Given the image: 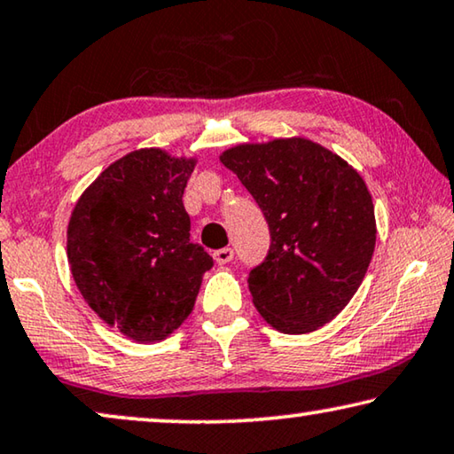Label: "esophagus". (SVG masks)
Here are the masks:
<instances>
[{"label": "esophagus", "instance_id": "34e87169", "mask_svg": "<svg viewBox=\"0 0 454 454\" xmlns=\"http://www.w3.org/2000/svg\"><path fill=\"white\" fill-rule=\"evenodd\" d=\"M213 257H215V262H217V263H229L233 260V249L231 247H221V249L215 251Z\"/></svg>", "mask_w": 454, "mask_h": 454}]
</instances>
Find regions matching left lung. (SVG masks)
<instances>
[{"mask_svg":"<svg viewBox=\"0 0 454 454\" xmlns=\"http://www.w3.org/2000/svg\"><path fill=\"white\" fill-rule=\"evenodd\" d=\"M221 162L262 208L270 249L247 284L255 309L288 334L317 331L364 282L375 213L364 178L310 139L241 144Z\"/></svg>","mask_w":454,"mask_h":454,"instance_id":"1","label":"left lung"}]
</instances>
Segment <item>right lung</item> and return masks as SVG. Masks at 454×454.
I'll use <instances>...</instances> for the list:
<instances>
[{"label":"right lung","mask_w":454,"mask_h":454,"mask_svg":"<svg viewBox=\"0 0 454 454\" xmlns=\"http://www.w3.org/2000/svg\"><path fill=\"white\" fill-rule=\"evenodd\" d=\"M194 160L136 150L101 172L76 203L67 251L76 288L107 325L139 343L168 337L191 315L213 268L191 241L183 194Z\"/></svg>","instance_id":"right-lung-1"}]
</instances>
